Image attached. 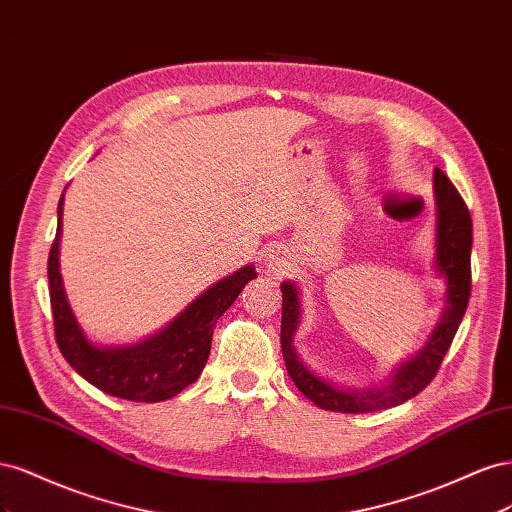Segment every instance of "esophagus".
I'll list each match as a JSON object with an SVG mask.
<instances>
[{
    "label": "esophagus",
    "instance_id": "esophagus-1",
    "mask_svg": "<svg viewBox=\"0 0 512 512\" xmlns=\"http://www.w3.org/2000/svg\"><path fill=\"white\" fill-rule=\"evenodd\" d=\"M292 265V258L288 254V250L284 247H273V250L267 254V267L273 273H286Z\"/></svg>",
    "mask_w": 512,
    "mask_h": 512
}]
</instances>
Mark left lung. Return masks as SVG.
Returning <instances> with one entry per match:
<instances>
[{"instance_id": "left-lung-1", "label": "left lung", "mask_w": 512, "mask_h": 512, "mask_svg": "<svg viewBox=\"0 0 512 512\" xmlns=\"http://www.w3.org/2000/svg\"><path fill=\"white\" fill-rule=\"evenodd\" d=\"M433 196H436V269L446 280V307L429 335L427 344L412 359L399 363L391 380L380 389H339L333 382L314 374L292 344V335L301 320L299 288L292 282L282 284V354L288 376L297 389L322 410L363 414L404 404L436 378L444 354L453 344L461 318L466 314L472 290L470 252L472 218L461 194L440 168L433 170Z\"/></svg>"}]
</instances>
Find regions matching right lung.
Returning <instances> with one entry per match:
<instances>
[{"label": "right lung", "mask_w": 512, "mask_h": 512, "mask_svg": "<svg viewBox=\"0 0 512 512\" xmlns=\"http://www.w3.org/2000/svg\"><path fill=\"white\" fill-rule=\"evenodd\" d=\"M64 194L57 205V235L49 254V292L59 352L96 389L128 401L156 404L198 380L211 352L215 322L258 275L247 265L207 288L162 331L134 346H98L76 322L59 273V237Z\"/></svg>", "instance_id": "add662e5"}]
</instances>
